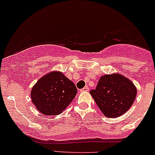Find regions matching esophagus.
<instances>
[{
    "instance_id": "esophagus-1",
    "label": "esophagus",
    "mask_w": 155,
    "mask_h": 155,
    "mask_svg": "<svg viewBox=\"0 0 155 155\" xmlns=\"http://www.w3.org/2000/svg\"><path fill=\"white\" fill-rule=\"evenodd\" d=\"M88 90H89V88H88V87H84L82 89H81L80 90V92H85V91H88Z\"/></svg>"
}]
</instances>
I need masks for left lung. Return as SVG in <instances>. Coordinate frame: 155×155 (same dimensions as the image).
Segmentation results:
<instances>
[{
    "mask_svg": "<svg viewBox=\"0 0 155 155\" xmlns=\"http://www.w3.org/2000/svg\"><path fill=\"white\" fill-rule=\"evenodd\" d=\"M137 92L134 83L120 73L102 76L95 90L90 91L97 107L108 118L125 113L134 104Z\"/></svg>",
    "mask_w": 155,
    "mask_h": 155,
    "instance_id": "obj_1",
    "label": "left lung"
}]
</instances>
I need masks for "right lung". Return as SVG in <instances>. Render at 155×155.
<instances>
[{
	"label": "right lung",
	"mask_w": 155,
	"mask_h": 155,
	"mask_svg": "<svg viewBox=\"0 0 155 155\" xmlns=\"http://www.w3.org/2000/svg\"><path fill=\"white\" fill-rule=\"evenodd\" d=\"M77 88L72 81L59 71H53L40 78L32 87L33 104L43 115H57L73 101Z\"/></svg>",
	"instance_id": "obj_1"
}]
</instances>
